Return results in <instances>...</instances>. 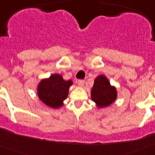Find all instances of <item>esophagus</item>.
Masks as SVG:
<instances>
[{
	"label": "esophagus",
	"instance_id": "obj_1",
	"mask_svg": "<svg viewBox=\"0 0 155 155\" xmlns=\"http://www.w3.org/2000/svg\"><path fill=\"white\" fill-rule=\"evenodd\" d=\"M84 81L82 80V79H80V80H78V85L81 86V87H82V86L84 85Z\"/></svg>",
	"mask_w": 155,
	"mask_h": 155
}]
</instances>
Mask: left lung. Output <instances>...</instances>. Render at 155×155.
Returning a JSON list of instances; mask_svg holds the SVG:
<instances>
[{"instance_id":"8db88e82","label":"left lung","mask_w":155,"mask_h":155,"mask_svg":"<svg viewBox=\"0 0 155 155\" xmlns=\"http://www.w3.org/2000/svg\"><path fill=\"white\" fill-rule=\"evenodd\" d=\"M91 96L98 107H105L116 100L117 92L115 87L110 85L109 80L104 75H100L94 80Z\"/></svg>"}]
</instances>
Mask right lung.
I'll list each match as a JSON object with an SVG mask.
<instances>
[{"instance_id": "right-lung-1", "label": "right lung", "mask_w": 155, "mask_h": 155, "mask_svg": "<svg viewBox=\"0 0 155 155\" xmlns=\"http://www.w3.org/2000/svg\"><path fill=\"white\" fill-rule=\"evenodd\" d=\"M73 82L64 81L60 74H52L48 79H43L38 85V96L42 102L50 107L57 109L64 105L69 87Z\"/></svg>"}]
</instances>
